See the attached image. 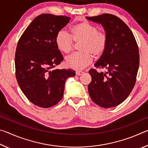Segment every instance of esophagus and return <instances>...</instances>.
I'll return each mask as SVG.
<instances>
[{
	"instance_id": "esophagus-1",
	"label": "esophagus",
	"mask_w": 148,
	"mask_h": 148,
	"mask_svg": "<svg viewBox=\"0 0 148 148\" xmlns=\"http://www.w3.org/2000/svg\"><path fill=\"white\" fill-rule=\"evenodd\" d=\"M76 74L77 76H80V75L83 74H84V72L83 71H77L76 72Z\"/></svg>"
}]
</instances>
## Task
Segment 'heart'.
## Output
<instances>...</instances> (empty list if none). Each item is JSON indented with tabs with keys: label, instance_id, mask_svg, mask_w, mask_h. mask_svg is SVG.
<instances>
[{
	"label": "heart",
	"instance_id": "b5f03b06",
	"mask_svg": "<svg viewBox=\"0 0 148 148\" xmlns=\"http://www.w3.org/2000/svg\"><path fill=\"white\" fill-rule=\"evenodd\" d=\"M69 35L63 31L57 32L55 42L57 49L62 53H69L72 51L74 42H81L79 49L67 57L65 60L66 66L75 70L83 69L91 63L92 56L101 57L106 49L108 37L104 32L99 31L96 25L87 21H82L70 28Z\"/></svg>",
	"mask_w": 148,
	"mask_h": 148
}]
</instances>
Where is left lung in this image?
Returning a JSON list of instances; mask_svg holds the SVG:
<instances>
[{"instance_id":"8db88e82","label":"left lung","mask_w":148,"mask_h":148,"mask_svg":"<svg viewBox=\"0 0 148 148\" xmlns=\"http://www.w3.org/2000/svg\"><path fill=\"white\" fill-rule=\"evenodd\" d=\"M86 18L101 23L108 37L106 49L95 66L106 69L98 72L91 69V82L88 86L90 97L95 104L105 108L122 103L136 83L139 67V50L131 29L114 15L104 14Z\"/></svg>"}]
</instances>
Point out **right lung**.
Listing matches in <instances>:
<instances>
[{
    "label": "right lung",
    "mask_w": 148,
    "mask_h": 148,
    "mask_svg": "<svg viewBox=\"0 0 148 148\" xmlns=\"http://www.w3.org/2000/svg\"><path fill=\"white\" fill-rule=\"evenodd\" d=\"M67 16L44 14L32 20L17 45L16 76L22 92L32 104L40 108L57 104L63 96L64 84L76 72L55 69L63 61L55 38L66 25Z\"/></svg>",
    "instance_id": "obj_1"
}]
</instances>
